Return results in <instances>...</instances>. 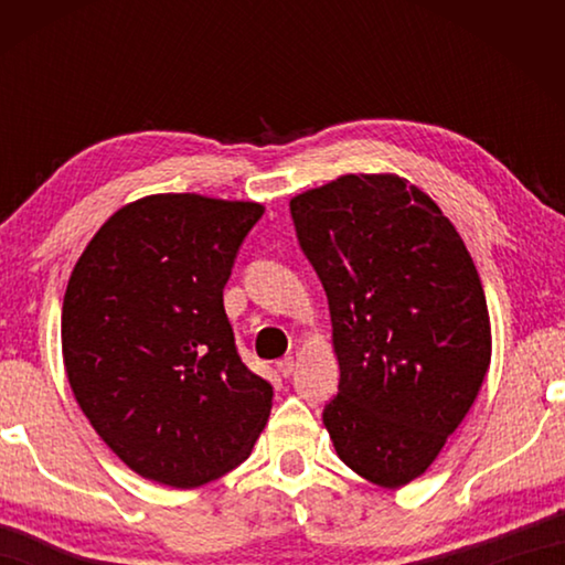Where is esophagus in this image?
Returning <instances> with one entry per match:
<instances>
[{"instance_id":"esophagus-1","label":"esophagus","mask_w":565,"mask_h":565,"mask_svg":"<svg viewBox=\"0 0 565 565\" xmlns=\"http://www.w3.org/2000/svg\"><path fill=\"white\" fill-rule=\"evenodd\" d=\"M276 369H279L281 376L289 379L294 374V369H296V359L294 356H284L281 361H276Z\"/></svg>"}]
</instances>
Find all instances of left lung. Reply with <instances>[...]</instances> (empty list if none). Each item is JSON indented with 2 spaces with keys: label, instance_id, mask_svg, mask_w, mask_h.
I'll list each match as a JSON object with an SVG mask.
<instances>
[{
  "label": "left lung",
  "instance_id": "8db88e82",
  "mask_svg": "<svg viewBox=\"0 0 565 565\" xmlns=\"http://www.w3.org/2000/svg\"><path fill=\"white\" fill-rule=\"evenodd\" d=\"M289 206L341 369L323 426L351 471L401 489L434 463L489 371L473 259L434 199L396 174L339 177Z\"/></svg>",
  "mask_w": 565,
  "mask_h": 565
}]
</instances>
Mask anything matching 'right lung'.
I'll return each instance as SVG.
<instances>
[{
  "label": "right lung",
  "instance_id": "obj_1",
  "mask_svg": "<svg viewBox=\"0 0 565 565\" xmlns=\"http://www.w3.org/2000/svg\"><path fill=\"white\" fill-rule=\"evenodd\" d=\"M256 202L154 194L121 206L70 276L62 353L74 398L131 471L196 489L252 454L274 388L224 311Z\"/></svg>",
  "mask_w": 565,
  "mask_h": 565
}]
</instances>
